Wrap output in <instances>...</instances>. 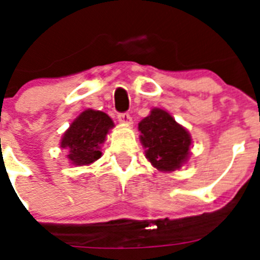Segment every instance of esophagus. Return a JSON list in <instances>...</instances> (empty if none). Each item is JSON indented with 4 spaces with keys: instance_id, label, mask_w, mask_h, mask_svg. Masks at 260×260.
<instances>
[{
    "instance_id": "esophagus-1",
    "label": "esophagus",
    "mask_w": 260,
    "mask_h": 260,
    "mask_svg": "<svg viewBox=\"0 0 260 260\" xmlns=\"http://www.w3.org/2000/svg\"><path fill=\"white\" fill-rule=\"evenodd\" d=\"M117 118H118L119 123H122V125H130L132 123V117L128 113H119Z\"/></svg>"
}]
</instances>
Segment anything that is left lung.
Returning a JSON list of instances; mask_svg holds the SVG:
<instances>
[{
  "instance_id": "obj_1",
  "label": "left lung",
  "mask_w": 260,
  "mask_h": 260,
  "mask_svg": "<svg viewBox=\"0 0 260 260\" xmlns=\"http://www.w3.org/2000/svg\"><path fill=\"white\" fill-rule=\"evenodd\" d=\"M138 128L146 157L158 171H176L189 157L191 137L165 110L152 109L150 116L139 122Z\"/></svg>"
}]
</instances>
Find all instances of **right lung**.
I'll return each instance as SVG.
<instances>
[{"label": "right lung", "mask_w": 260, "mask_h": 260, "mask_svg": "<svg viewBox=\"0 0 260 260\" xmlns=\"http://www.w3.org/2000/svg\"><path fill=\"white\" fill-rule=\"evenodd\" d=\"M114 123L100 110L87 109L75 118L62 137L61 147L69 151V160L74 165H88L100 156V146Z\"/></svg>", "instance_id": "add662e5"}]
</instances>
